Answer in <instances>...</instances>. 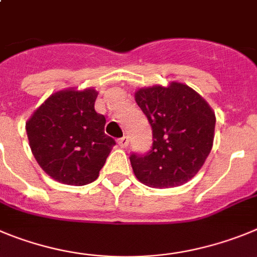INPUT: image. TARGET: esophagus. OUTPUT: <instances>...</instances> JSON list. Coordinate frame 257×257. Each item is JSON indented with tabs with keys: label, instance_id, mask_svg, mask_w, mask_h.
<instances>
[{
	"label": "esophagus",
	"instance_id": "obj_1",
	"mask_svg": "<svg viewBox=\"0 0 257 257\" xmlns=\"http://www.w3.org/2000/svg\"><path fill=\"white\" fill-rule=\"evenodd\" d=\"M117 143H119V146L120 147H126V146L129 145V138L126 137V136H124V137H121V138H119V140H117Z\"/></svg>",
	"mask_w": 257,
	"mask_h": 257
}]
</instances>
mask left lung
I'll use <instances>...</instances> for the list:
<instances>
[{"label":"left lung","mask_w":257,"mask_h":257,"mask_svg":"<svg viewBox=\"0 0 257 257\" xmlns=\"http://www.w3.org/2000/svg\"><path fill=\"white\" fill-rule=\"evenodd\" d=\"M152 128V147L146 155L132 154L134 175L154 188H170L195 177L214 142L215 114L196 91L172 82L134 94Z\"/></svg>","instance_id":"left-lung-1"}]
</instances>
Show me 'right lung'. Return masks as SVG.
<instances>
[{
  "label": "right lung",
  "mask_w": 257,
  "mask_h": 257,
  "mask_svg": "<svg viewBox=\"0 0 257 257\" xmlns=\"http://www.w3.org/2000/svg\"><path fill=\"white\" fill-rule=\"evenodd\" d=\"M97 94L93 88L56 92L27 121L37 163L60 183H92L115 146L114 138L105 134V116L94 110Z\"/></svg>",
  "instance_id": "obj_1"
}]
</instances>
